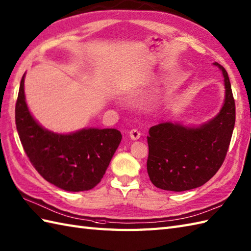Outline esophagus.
Segmentation results:
<instances>
[{
	"instance_id": "obj_1",
	"label": "esophagus",
	"mask_w": 251,
	"mask_h": 251,
	"mask_svg": "<svg viewBox=\"0 0 251 251\" xmlns=\"http://www.w3.org/2000/svg\"><path fill=\"white\" fill-rule=\"evenodd\" d=\"M140 136H141V132H140L138 129H131L129 131V137L132 140H138L140 138Z\"/></svg>"
}]
</instances>
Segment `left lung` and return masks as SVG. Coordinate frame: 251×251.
<instances>
[{
	"label": "left lung",
	"instance_id": "1",
	"mask_svg": "<svg viewBox=\"0 0 251 251\" xmlns=\"http://www.w3.org/2000/svg\"><path fill=\"white\" fill-rule=\"evenodd\" d=\"M223 71L226 99L219 114L198 128L161 123L150 128L147 162L151 182L156 187L184 191L200 187L224 164L235 124V101L226 69Z\"/></svg>",
	"mask_w": 251,
	"mask_h": 251
}]
</instances>
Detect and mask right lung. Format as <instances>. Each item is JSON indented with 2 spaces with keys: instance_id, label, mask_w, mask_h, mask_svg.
<instances>
[{
  "instance_id": "add662e5",
  "label": "right lung",
  "mask_w": 251,
  "mask_h": 251,
  "mask_svg": "<svg viewBox=\"0 0 251 251\" xmlns=\"http://www.w3.org/2000/svg\"><path fill=\"white\" fill-rule=\"evenodd\" d=\"M20 82L15 118L23 150L36 171L67 191L90 190L100 182L122 140L119 130L89 128L71 135L44 129L33 119Z\"/></svg>"
}]
</instances>
